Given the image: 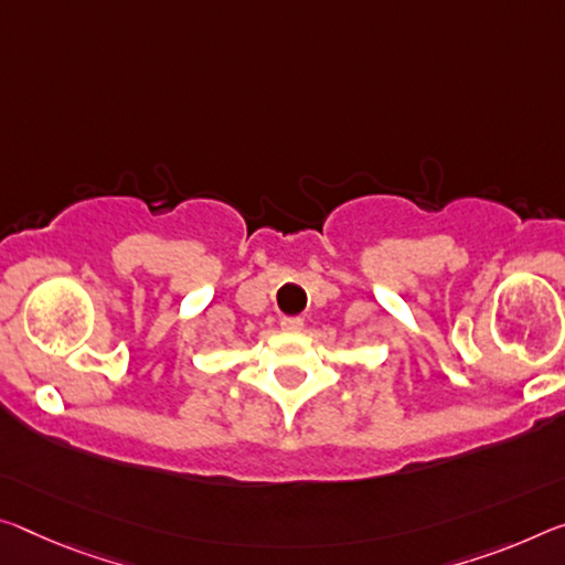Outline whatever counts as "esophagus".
<instances>
[{
    "label": "esophagus",
    "mask_w": 565,
    "mask_h": 565,
    "mask_svg": "<svg viewBox=\"0 0 565 565\" xmlns=\"http://www.w3.org/2000/svg\"><path fill=\"white\" fill-rule=\"evenodd\" d=\"M303 327V319L301 317H284L281 319V329L284 331H299Z\"/></svg>",
    "instance_id": "obj_1"
}]
</instances>
